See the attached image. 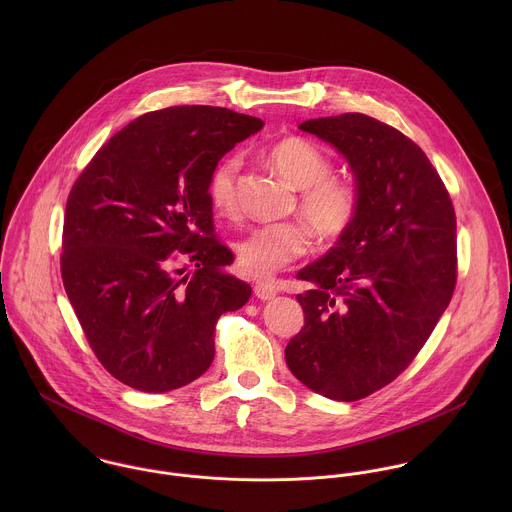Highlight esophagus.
<instances>
[{"label": "esophagus", "instance_id": "obj_1", "mask_svg": "<svg viewBox=\"0 0 512 512\" xmlns=\"http://www.w3.org/2000/svg\"><path fill=\"white\" fill-rule=\"evenodd\" d=\"M254 293L260 299H272L278 293V288L274 284H256L254 286Z\"/></svg>", "mask_w": 512, "mask_h": 512}]
</instances>
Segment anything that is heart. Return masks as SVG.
Returning a JSON list of instances; mask_svg holds the SVG:
<instances>
[{"instance_id":"b5f03b06","label":"heart","mask_w":512,"mask_h":512,"mask_svg":"<svg viewBox=\"0 0 512 512\" xmlns=\"http://www.w3.org/2000/svg\"><path fill=\"white\" fill-rule=\"evenodd\" d=\"M270 165L299 189L297 211L311 230L325 242L343 238L361 215L363 195L351 179L333 177V159L313 142L290 136L266 149ZM240 161L226 157L211 171L209 201L217 215L234 219L238 215ZM311 232L301 222H278L258 226L236 246L240 268L252 278H268L307 254Z\"/></svg>"}]
</instances>
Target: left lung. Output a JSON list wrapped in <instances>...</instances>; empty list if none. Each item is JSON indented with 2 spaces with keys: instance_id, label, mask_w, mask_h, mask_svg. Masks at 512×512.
<instances>
[{
  "instance_id": "obj_1",
  "label": "left lung",
  "mask_w": 512,
  "mask_h": 512,
  "mask_svg": "<svg viewBox=\"0 0 512 512\" xmlns=\"http://www.w3.org/2000/svg\"><path fill=\"white\" fill-rule=\"evenodd\" d=\"M337 147L363 195L361 215L297 278L305 323L286 363L307 388L355 402L416 359L457 282L451 197L422 151L396 128L359 112L299 126Z\"/></svg>"
}]
</instances>
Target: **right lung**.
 <instances>
[{
    "instance_id": "obj_1",
    "label": "right lung",
    "mask_w": 512,
    "mask_h": 512,
    "mask_svg": "<svg viewBox=\"0 0 512 512\" xmlns=\"http://www.w3.org/2000/svg\"><path fill=\"white\" fill-rule=\"evenodd\" d=\"M264 122L219 106L147 112L96 151L74 181L61 276L84 337L114 378L167 392L215 359L220 315L248 284L226 272L209 177Z\"/></svg>"
}]
</instances>
